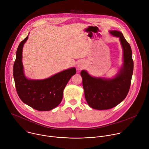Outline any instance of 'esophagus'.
Listing matches in <instances>:
<instances>
[{
  "label": "esophagus",
  "instance_id": "obj_1",
  "mask_svg": "<svg viewBox=\"0 0 149 149\" xmlns=\"http://www.w3.org/2000/svg\"><path fill=\"white\" fill-rule=\"evenodd\" d=\"M77 67L79 70H81L84 67V63L82 62H79L77 64Z\"/></svg>",
  "mask_w": 149,
  "mask_h": 149
}]
</instances>
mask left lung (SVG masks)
Returning a JSON list of instances; mask_svg holds the SVG:
<instances>
[{
	"label": "left lung",
	"instance_id": "1",
	"mask_svg": "<svg viewBox=\"0 0 149 149\" xmlns=\"http://www.w3.org/2000/svg\"><path fill=\"white\" fill-rule=\"evenodd\" d=\"M110 33L119 38L123 51V63L117 75L105 78L92 77L86 70L81 72L85 97L90 107L95 110L110 109L122 102L130 90L133 72L130 44L121 32L111 31Z\"/></svg>",
	"mask_w": 149,
	"mask_h": 149
}]
</instances>
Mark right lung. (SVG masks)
Segmentation results:
<instances>
[{"label": "right lung", "instance_id": "1", "mask_svg": "<svg viewBox=\"0 0 149 149\" xmlns=\"http://www.w3.org/2000/svg\"><path fill=\"white\" fill-rule=\"evenodd\" d=\"M28 35L20 42L13 65V78L17 93L25 104L38 111H49L56 107L63 98V91L70 78L76 74L73 67L44 79H28L22 61L23 47Z\"/></svg>", "mask_w": 149, "mask_h": 149}]
</instances>
